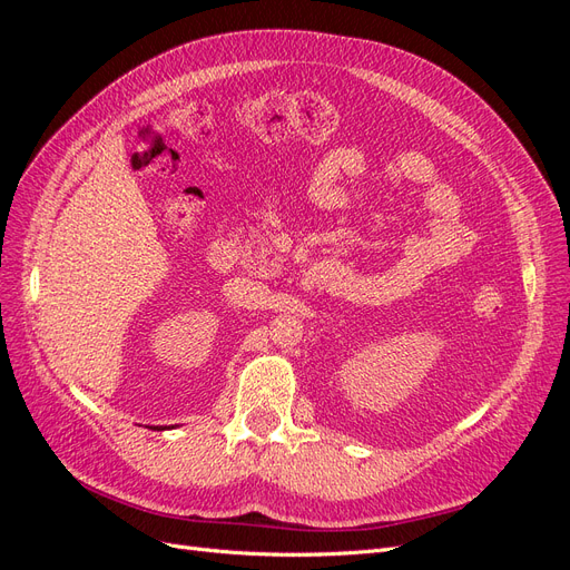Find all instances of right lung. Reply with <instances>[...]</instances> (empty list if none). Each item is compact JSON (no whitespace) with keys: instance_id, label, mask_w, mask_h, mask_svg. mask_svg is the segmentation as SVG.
<instances>
[{"instance_id":"obj_1","label":"right lung","mask_w":570,"mask_h":570,"mask_svg":"<svg viewBox=\"0 0 570 570\" xmlns=\"http://www.w3.org/2000/svg\"><path fill=\"white\" fill-rule=\"evenodd\" d=\"M157 430H161V428H159V425H157Z\"/></svg>"}]
</instances>
